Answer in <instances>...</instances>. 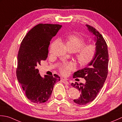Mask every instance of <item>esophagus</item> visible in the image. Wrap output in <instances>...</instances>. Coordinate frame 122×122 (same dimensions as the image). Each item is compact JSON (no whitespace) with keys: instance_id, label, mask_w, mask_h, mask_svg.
<instances>
[{"instance_id":"obj_1","label":"esophagus","mask_w":122,"mask_h":122,"mask_svg":"<svg viewBox=\"0 0 122 122\" xmlns=\"http://www.w3.org/2000/svg\"><path fill=\"white\" fill-rule=\"evenodd\" d=\"M61 81H62V82H63V83H64L65 84H66V85H68V84H69V83H68V81H67V79H61Z\"/></svg>"}]
</instances>
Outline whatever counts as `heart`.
<instances>
[{"instance_id":"obj_1","label":"heart","mask_w":122,"mask_h":122,"mask_svg":"<svg viewBox=\"0 0 122 122\" xmlns=\"http://www.w3.org/2000/svg\"><path fill=\"white\" fill-rule=\"evenodd\" d=\"M66 44L67 48L76 52V58L78 63L81 66L89 64L95 56L96 46L93 43L85 44L83 37L77 34H70L66 37ZM74 68L72 63H66L59 67V71L62 75L67 76Z\"/></svg>"}]
</instances>
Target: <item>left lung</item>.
I'll return each instance as SVG.
<instances>
[{"label":"left lung","mask_w":122,"mask_h":122,"mask_svg":"<svg viewBox=\"0 0 122 122\" xmlns=\"http://www.w3.org/2000/svg\"><path fill=\"white\" fill-rule=\"evenodd\" d=\"M89 32L92 33L96 42L95 56L86 67L75 72L73 78L85 79L86 83H72L71 85L81 92V96L74 102L79 105H86L96 97L106 81L108 74V53L107 46L102 35L92 26L86 25Z\"/></svg>","instance_id":"obj_1"}]
</instances>
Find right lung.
I'll list each match as a JSON object with an SVG mask.
<instances>
[{"label":"right lung","mask_w":122,"mask_h":122,"mask_svg":"<svg viewBox=\"0 0 122 122\" xmlns=\"http://www.w3.org/2000/svg\"><path fill=\"white\" fill-rule=\"evenodd\" d=\"M62 27L58 24H39L24 37L18 54L16 74L26 97L31 102L43 103L50 98L55 83L60 81L57 75L43 78L37 66L48 57L50 41Z\"/></svg>","instance_id":"right-lung-1"}]
</instances>
